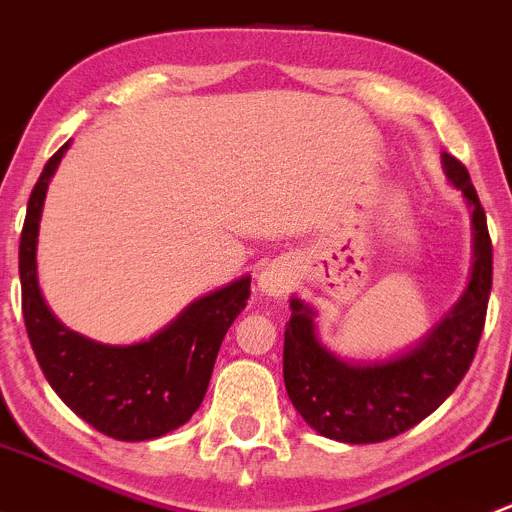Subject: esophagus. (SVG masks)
<instances>
[{"label": "esophagus", "instance_id": "obj_1", "mask_svg": "<svg viewBox=\"0 0 512 512\" xmlns=\"http://www.w3.org/2000/svg\"><path fill=\"white\" fill-rule=\"evenodd\" d=\"M257 285H260L262 294H267V297H282L292 287V272L282 262H272V265H267L262 270Z\"/></svg>", "mask_w": 512, "mask_h": 512}]
</instances>
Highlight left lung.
Instances as JSON below:
<instances>
[{
    "label": "left lung",
    "mask_w": 512,
    "mask_h": 512,
    "mask_svg": "<svg viewBox=\"0 0 512 512\" xmlns=\"http://www.w3.org/2000/svg\"><path fill=\"white\" fill-rule=\"evenodd\" d=\"M451 183L473 208L476 262L471 285L453 312L414 352L384 364H347L314 337L312 309L292 299L285 329V386L294 409L322 436L379 443L409 431L461 384L476 356L493 285V242L466 165L443 153Z\"/></svg>",
    "instance_id": "left-lung-1"
}]
</instances>
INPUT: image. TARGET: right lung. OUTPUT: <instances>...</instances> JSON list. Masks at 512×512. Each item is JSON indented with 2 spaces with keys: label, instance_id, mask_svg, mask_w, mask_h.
<instances>
[{
  "label": "right lung",
  "instance_id": "1",
  "mask_svg": "<svg viewBox=\"0 0 512 512\" xmlns=\"http://www.w3.org/2000/svg\"><path fill=\"white\" fill-rule=\"evenodd\" d=\"M61 146L41 170L19 240L22 312L51 389L89 426L116 441H151L183 426L203 404L227 329L250 299V277L190 304L170 327L131 347H106L69 332L39 292L36 232Z\"/></svg>",
  "mask_w": 512,
  "mask_h": 512
}]
</instances>
